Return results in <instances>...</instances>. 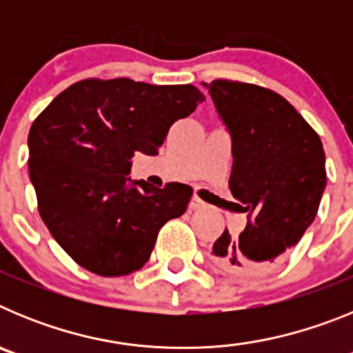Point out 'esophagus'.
<instances>
[{"mask_svg":"<svg viewBox=\"0 0 353 353\" xmlns=\"http://www.w3.org/2000/svg\"><path fill=\"white\" fill-rule=\"evenodd\" d=\"M189 208L191 210H201V208H207V203H205L203 199H199L198 196H192L191 201H189Z\"/></svg>","mask_w":353,"mask_h":353,"instance_id":"obj_1","label":"esophagus"}]
</instances>
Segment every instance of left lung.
<instances>
[{
    "instance_id": "8db88e82",
    "label": "left lung",
    "mask_w": 353,
    "mask_h": 353,
    "mask_svg": "<svg viewBox=\"0 0 353 353\" xmlns=\"http://www.w3.org/2000/svg\"><path fill=\"white\" fill-rule=\"evenodd\" d=\"M203 86L232 136L230 191L248 212L244 232L224 230L212 258L232 274H261L297 245L316 217L327 183L325 152L279 93L228 79Z\"/></svg>"
}]
</instances>
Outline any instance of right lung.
Returning <instances> with one entry per match:
<instances>
[{
  "instance_id": "1",
  "label": "right lung",
  "mask_w": 353,
  "mask_h": 353,
  "mask_svg": "<svg viewBox=\"0 0 353 353\" xmlns=\"http://www.w3.org/2000/svg\"><path fill=\"white\" fill-rule=\"evenodd\" d=\"M205 101L192 84L84 79L37 117L28 170L39 212L72 260L104 277L148 261L159 230L185 212L192 189L130 180L136 152L157 155L168 130Z\"/></svg>"
}]
</instances>
